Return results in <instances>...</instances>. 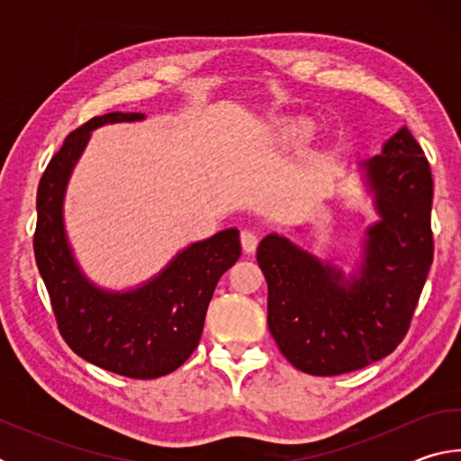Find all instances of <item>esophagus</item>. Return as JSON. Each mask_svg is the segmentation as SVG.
<instances>
[{"instance_id":"obj_1","label":"esophagus","mask_w":461,"mask_h":461,"mask_svg":"<svg viewBox=\"0 0 461 461\" xmlns=\"http://www.w3.org/2000/svg\"><path fill=\"white\" fill-rule=\"evenodd\" d=\"M240 241H241V248H244L246 254H252V252H256V248H258V238H256L254 231H248V230L241 231Z\"/></svg>"}]
</instances>
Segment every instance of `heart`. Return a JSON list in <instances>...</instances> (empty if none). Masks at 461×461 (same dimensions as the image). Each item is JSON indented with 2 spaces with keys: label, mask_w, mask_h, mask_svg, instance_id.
Masks as SVG:
<instances>
[{
  "label": "heart",
  "mask_w": 461,
  "mask_h": 461,
  "mask_svg": "<svg viewBox=\"0 0 461 461\" xmlns=\"http://www.w3.org/2000/svg\"><path fill=\"white\" fill-rule=\"evenodd\" d=\"M313 131H315L313 120L296 115V118H286L275 123L270 138L272 142L283 148H299L305 142H309V138L313 136Z\"/></svg>",
  "instance_id": "1"
}]
</instances>
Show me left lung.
Listing matches in <instances>:
<instances>
[{"label":"left lung","mask_w":461,"mask_h":461,"mask_svg":"<svg viewBox=\"0 0 461 461\" xmlns=\"http://www.w3.org/2000/svg\"><path fill=\"white\" fill-rule=\"evenodd\" d=\"M378 220L364 230L352 270L283 233L258 246L268 327L280 352L313 376L360 370L394 352L433 262L431 168L407 128L357 165Z\"/></svg>","instance_id":"left-lung-1"}]
</instances>
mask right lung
<instances>
[{"mask_svg":"<svg viewBox=\"0 0 461 461\" xmlns=\"http://www.w3.org/2000/svg\"><path fill=\"white\" fill-rule=\"evenodd\" d=\"M144 113H105L68 134L38 185L34 254L62 338L83 360L128 378H158L197 348L217 280L241 254L238 228L193 241L142 285L99 286L77 262L67 236L65 194L91 131L142 122Z\"/></svg>","mask_w":461,"mask_h":461,"instance_id":"1","label":"right lung"}]
</instances>
